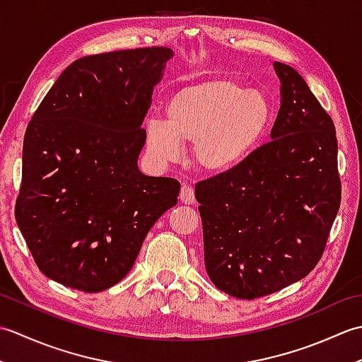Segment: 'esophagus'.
<instances>
[{
  "label": "esophagus",
  "mask_w": 362,
  "mask_h": 362,
  "mask_svg": "<svg viewBox=\"0 0 362 362\" xmlns=\"http://www.w3.org/2000/svg\"><path fill=\"white\" fill-rule=\"evenodd\" d=\"M180 201H182L183 204H187V205L194 204V201H196L194 191H193V188H191L189 185H182V189H180Z\"/></svg>",
  "instance_id": "esophagus-1"
}]
</instances>
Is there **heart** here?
<instances>
[{"instance_id": "b5f03b06", "label": "heart", "mask_w": 362, "mask_h": 362, "mask_svg": "<svg viewBox=\"0 0 362 362\" xmlns=\"http://www.w3.org/2000/svg\"><path fill=\"white\" fill-rule=\"evenodd\" d=\"M165 115L166 121L152 118L146 124L151 156L174 161L182 143H193L196 166L222 175L244 165L263 144L274 126L275 107L264 91L221 78L177 90Z\"/></svg>"}]
</instances>
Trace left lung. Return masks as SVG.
I'll list each match as a JSON object with an SVG mask.
<instances>
[{
    "instance_id": "left-lung-1",
    "label": "left lung",
    "mask_w": 362,
    "mask_h": 362,
    "mask_svg": "<svg viewBox=\"0 0 362 362\" xmlns=\"http://www.w3.org/2000/svg\"><path fill=\"white\" fill-rule=\"evenodd\" d=\"M274 68L281 104L272 141L235 171L196 185L206 274L245 300L308 275L341 205L333 119L294 68Z\"/></svg>"
}]
</instances>
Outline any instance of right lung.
Segmentation results:
<instances>
[{
	"label": "right lung",
	"mask_w": 362,
	"mask_h": 362,
	"mask_svg": "<svg viewBox=\"0 0 362 362\" xmlns=\"http://www.w3.org/2000/svg\"><path fill=\"white\" fill-rule=\"evenodd\" d=\"M173 56L156 46L78 59L33 115L15 219L48 279L86 292L112 288L177 204L179 182L138 169L141 124Z\"/></svg>",
	"instance_id": "right-lung-1"
}]
</instances>
